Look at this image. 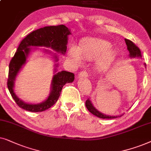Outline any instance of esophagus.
I'll list each match as a JSON object with an SVG mask.
<instances>
[{"label":"esophagus","instance_id":"34e87169","mask_svg":"<svg viewBox=\"0 0 151 151\" xmlns=\"http://www.w3.org/2000/svg\"><path fill=\"white\" fill-rule=\"evenodd\" d=\"M88 77V73L86 71H81L79 74V78H86Z\"/></svg>","mask_w":151,"mask_h":151}]
</instances>
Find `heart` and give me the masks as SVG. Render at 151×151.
<instances>
[{"label": "heart", "instance_id": "b5f03b06", "mask_svg": "<svg viewBox=\"0 0 151 151\" xmlns=\"http://www.w3.org/2000/svg\"><path fill=\"white\" fill-rule=\"evenodd\" d=\"M111 47V44L104 40L86 39L81 42L79 47L75 45L70 47L69 56L71 61L77 64L81 63V57L93 60L100 56L96 61V68L104 71L110 67L115 59V52L110 50Z\"/></svg>", "mask_w": 151, "mask_h": 151}]
</instances>
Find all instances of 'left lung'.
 <instances>
[{
	"mask_svg": "<svg viewBox=\"0 0 151 151\" xmlns=\"http://www.w3.org/2000/svg\"><path fill=\"white\" fill-rule=\"evenodd\" d=\"M125 42H126V45H127L128 50L129 51L130 57H142L141 51H140L139 48L135 44L133 43V42L130 41V40L127 39H125ZM86 108H87V109L89 110V111L91 112L92 114H93L94 115L98 116V117L102 118V119H114V118L119 117V116H122V115L108 116V115H106V114L101 113V112L98 111V110L94 107L93 105H92L91 101H90L89 99H88L87 100H86Z\"/></svg>",
	"mask_w": 151,
	"mask_h": 151,
	"instance_id": "left-lung-1",
	"label": "left lung"
}]
</instances>
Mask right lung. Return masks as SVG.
<instances>
[{
  "label": "right lung",
  "instance_id": "1",
  "mask_svg": "<svg viewBox=\"0 0 151 151\" xmlns=\"http://www.w3.org/2000/svg\"><path fill=\"white\" fill-rule=\"evenodd\" d=\"M70 29L64 25L46 26L32 32L22 40L17 51L10 61L8 74L7 88L12 96L20 108L30 112H42L48 109L55 104L61 94L62 88L67 83H72L74 80V74L67 71L57 72L52 81V90L50 96L45 101L39 104H29L20 100L14 91L16 76L25 63L30 46H43L50 47L55 51L65 54L67 50L68 36ZM57 61V57L55 56Z\"/></svg>",
  "mask_w": 151,
  "mask_h": 151
}]
</instances>
